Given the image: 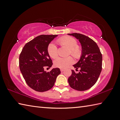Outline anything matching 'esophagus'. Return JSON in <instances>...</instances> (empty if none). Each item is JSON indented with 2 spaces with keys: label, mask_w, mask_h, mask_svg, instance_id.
I'll return each mask as SVG.
<instances>
[{
  "label": "esophagus",
  "mask_w": 120,
  "mask_h": 120,
  "mask_svg": "<svg viewBox=\"0 0 120 120\" xmlns=\"http://www.w3.org/2000/svg\"><path fill=\"white\" fill-rule=\"evenodd\" d=\"M64 70V69H60V71H61V72H63Z\"/></svg>",
  "instance_id": "esophagus-1"
}]
</instances>
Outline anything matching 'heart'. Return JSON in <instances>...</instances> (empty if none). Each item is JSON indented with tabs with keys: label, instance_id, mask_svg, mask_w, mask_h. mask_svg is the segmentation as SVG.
<instances>
[{
	"label": "heart",
	"instance_id": "heart-1",
	"mask_svg": "<svg viewBox=\"0 0 120 120\" xmlns=\"http://www.w3.org/2000/svg\"><path fill=\"white\" fill-rule=\"evenodd\" d=\"M58 43L63 46L69 49L68 54H71L75 58L78 59L82 54V49L80 46L77 45V41L73 38L70 36H64L59 38L57 41ZM48 53L51 58H56L58 56V48L55 44L51 43L48 46ZM74 62V60L71 57L56 58L54 61V66L56 68L65 69L71 64Z\"/></svg>",
	"mask_w": 120,
	"mask_h": 120
}]
</instances>
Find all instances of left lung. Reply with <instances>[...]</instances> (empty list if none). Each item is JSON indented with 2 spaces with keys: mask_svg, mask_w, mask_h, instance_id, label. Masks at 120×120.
Returning <instances> with one entry per match:
<instances>
[{
  "mask_svg": "<svg viewBox=\"0 0 120 120\" xmlns=\"http://www.w3.org/2000/svg\"><path fill=\"white\" fill-rule=\"evenodd\" d=\"M78 40L82 46V54L78 62L73 66L78 73L72 70L68 81L72 88L84 91L94 86L98 80L102 67V55L96 42L87 36L79 33L68 34Z\"/></svg>",
  "mask_w": 120,
  "mask_h": 120,
  "instance_id": "1",
  "label": "left lung"
}]
</instances>
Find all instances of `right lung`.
<instances>
[{
  "instance_id": "right-lung-1",
  "label": "right lung",
  "mask_w": 120,
  "mask_h": 120,
  "mask_svg": "<svg viewBox=\"0 0 120 120\" xmlns=\"http://www.w3.org/2000/svg\"><path fill=\"white\" fill-rule=\"evenodd\" d=\"M58 35H41L24 46L19 56L21 73L26 82L34 90L43 92L54 86L56 77L61 71L53 68L50 72L44 70L45 67H51L52 60L48 53V46Z\"/></svg>"
}]
</instances>
